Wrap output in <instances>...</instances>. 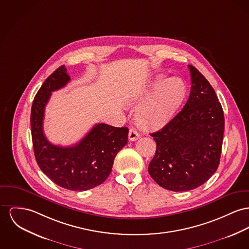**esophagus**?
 <instances>
[{
	"label": "esophagus",
	"mask_w": 249,
	"mask_h": 249,
	"mask_svg": "<svg viewBox=\"0 0 249 249\" xmlns=\"http://www.w3.org/2000/svg\"><path fill=\"white\" fill-rule=\"evenodd\" d=\"M139 138H140V134L137 132L135 129L131 128V129L129 130V133H128V139H129V141L134 142V141L138 140Z\"/></svg>",
	"instance_id": "esophagus-1"
}]
</instances>
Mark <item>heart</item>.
Instances as JSON below:
<instances>
[{
    "mask_svg": "<svg viewBox=\"0 0 249 249\" xmlns=\"http://www.w3.org/2000/svg\"><path fill=\"white\" fill-rule=\"evenodd\" d=\"M185 93L181 79L172 77L165 80L164 75H158L143 90L130 95L129 106L144 100L136 111L137 124L145 130L163 127L173 118Z\"/></svg>",
    "mask_w": 249,
    "mask_h": 249,
    "instance_id": "obj_1",
    "label": "heart"
}]
</instances>
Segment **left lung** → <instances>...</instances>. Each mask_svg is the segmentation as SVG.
Listing matches in <instances>:
<instances>
[{
    "label": "left lung",
    "instance_id": "8db88e82",
    "mask_svg": "<svg viewBox=\"0 0 249 249\" xmlns=\"http://www.w3.org/2000/svg\"><path fill=\"white\" fill-rule=\"evenodd\" d=\"M191 92L177 116L151 136L157 143L148 172L160 186L184 192L209 180L219 166L224 137V111L212 85L189 66Z\"/></svg>",
    "mask_w": 249,
    "mask_h": 249
}]
</instances>
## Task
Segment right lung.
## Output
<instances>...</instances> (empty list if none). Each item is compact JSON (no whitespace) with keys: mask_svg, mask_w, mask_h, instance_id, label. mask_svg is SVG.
<instances>
[{"mask_svg":"<svg viewBox=\"0 0 249 249\" xmlns=\"http://www.w3.org/2000/svg\"><path fill=\"white\" fill-rule=\"evenodd\" d=\"M71 80L64 65L56 69L42 84L31 108V134L36 160L40 170L56 185L71 191H87L109 176L117 153L128 140L127 127L97 124L72 146L53 145L43 132L45 107L52 91Z\"/></svg>","mask_w":249,"mask_h":249,"instance_id":"add662e5","label":"right lung"}]
</instances>
